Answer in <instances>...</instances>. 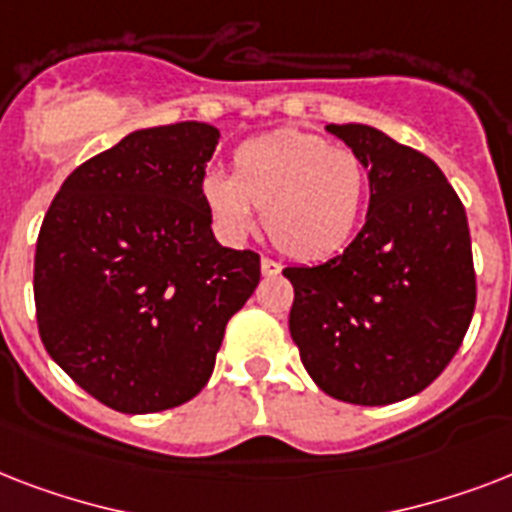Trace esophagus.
Instances as JSON below:
<instances>
[{"mask_svg": "<svg viewBox=\"0 0 512 512\" xmlns=\"http://www.w3.org/2000/svg\"><path fill=\"white\" fill-rule=\"evenodd\" d=\"M260 271H263V276H276V273L281 271V265L276 263V260H268V257H263V260H260Z\"/></svg>", "mask_w": 512, "mask_h": 512, "instance_id": "1", "label": "esophagus"}]
</instances>
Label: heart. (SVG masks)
Masks as SVG:
<instances>
[{
	"mask_svg": "<svg viewBox=\"0 0 512 512\" xmlns=\"http://www.w3.org/2000/svg\"><path fill=\"white\" fill-rule=\"evenodd\" d=\"M231 164V175L209 170L199 180V199L223 241L247 239L255 209H263L273 244L295 260H324L353 239L369 172L350 148L284 130L239 143Z\"/></svg>",
	"mask_w": 512,
	"mask_h": 512,
	"instance_id": "1",
	"label": "heart"
}]
</instances>
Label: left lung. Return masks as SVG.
<instances>
[{"instance_id": "8db88e82", "label": "left lung", "mask_w": 512, "mask_h": 512, "mask_svg": "<svg viewBox=\"0 0 512 512\" xmlns=\"http://www.w3.org/2000/svg\"><path fill=\"white\" fill-rule=\"evenodd\" d=\"M369 172V212L345 252L284 271L289 332L332 398L382 406L444 372L476 308L468 215L438 164L369 124H327Z\"/></svg>"}]
</instances>
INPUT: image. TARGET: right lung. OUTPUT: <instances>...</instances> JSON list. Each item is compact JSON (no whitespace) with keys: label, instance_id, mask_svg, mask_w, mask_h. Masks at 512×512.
<instances>
[{"label":"right lung","instance_id":"right-lung-1","mask_svg":"<svg viewBox=\"0 0 512 512\" xmlns=\"http://www.w3.org/2000/svg\"><path fill=\"white\" fill-rule=\"evenodd\" d=\"M217 140L207 122L130 132L76 167L44 215L39 335L52 361L116 412L191 401L260 281V257L223 247L199 199Z\"/></svg>","mask_w":512,"mask_h":512}]
</instances>
